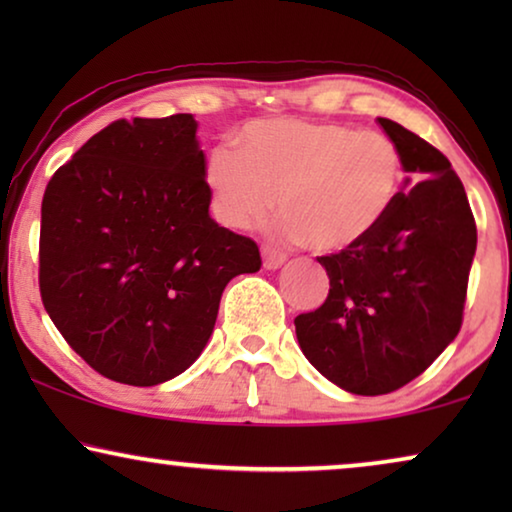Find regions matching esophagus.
I'll use <instances>...</instances> for the list:
<instances>
[{"mask_svg": "<svg viewBox=\"0 0 512 512\" xmlns=\"http://www.w3.org/2000/svg\"><path fill=\"white\" fill-rule=\"evenodd\" d=\"M284 263H286L284 254H279V251L270 249V247H263V268L265 270H277V268H282Z\"/></svg>", "mask_w": 512, "mask_h": 512, "instance_id": "1", "label": "esophagus"}]
</instances>
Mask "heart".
Listing matches in <instances>:
<instances>
[{"label":"heart","mask_w":512,"mask_h":512,"mask_svg":"<svg viewBox=\"0 0 512 512\" xmlns=\"http://www.w3.org/2000/svg\"><path fill=\"white\" fill-rule=\"evenodd\" d=\"M403 153L380 132L277 118L244 125L237 149L219 144L205 160L214 216L228 228H256L277 205V230L321 254L375 233L401 195Z\"/></svg>","instance_id":"obj_1"}]
</instances>
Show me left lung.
Masks as SVG:
<instances>
[{
    "instance_id": "left-lung-1",
    "label": "left lung",
    "mask_w": 512,
    "mask_h": 512,
    "mask_svg": "<svg viewBox=\"0 0 512 512\" xmlns=\"http://www.w3.org/2000/svg\"><path fill=\"white\" fill-rule=\"evenodd\" d=\"M377 121L410 177L375 233L319 258L326 303L293 321L305 359L356 396L401 389L457 338L478 244L450 160L396 121Z\"/></svg>"
}]
</instances>
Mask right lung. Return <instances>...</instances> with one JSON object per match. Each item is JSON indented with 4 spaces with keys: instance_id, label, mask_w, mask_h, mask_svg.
I'll return each instance as SVG.
<instances>
[{
    "instance_id": "obj_1",
    "label": "right lung",
    "mask_w": 512,
    "mask_h": 512,
    "mask_svg": "<svg viewBox=\"0 0 512 512\" xmlns=\"http://www.w3.org/2000/svg\"><path fill=\"white\" fill-rule=\"evenodd\" d=\"M191 114L107 125L48 181L39 289L69 347L109 380L156 387L209 342L226 284L261 270L254 240L209 216Z\"/></svg>"
}]
</instances>
